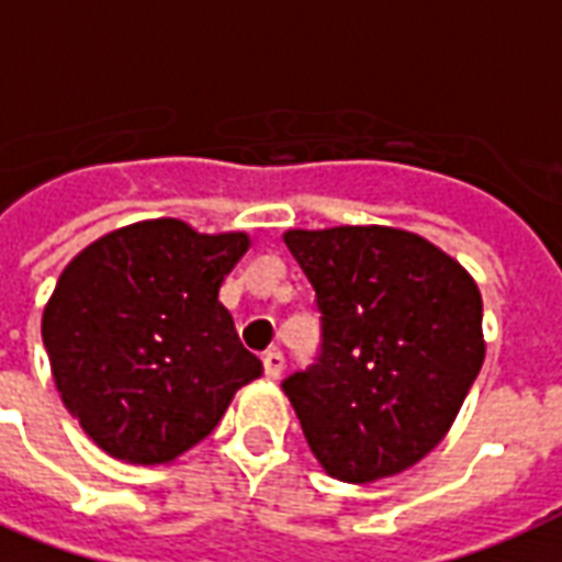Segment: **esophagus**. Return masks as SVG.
I'll return each mask as SVG.
<instances>
[{"mask_svg": "<svg viewBox=\"0 0 562 562\" xmlns=\"http://www.w3.org/2000/svg\"><path fill=\"white\" fill-rule=\"evenodd\" d=\"M262 364H265V375H268V379H280L282 368H285V359H282L280 350H268L265 352Z\"/></svg>", "mask_w": 562, "mask_h": 562, "instance_id": "obj_1", "label": "esophagus"}]
</instances>
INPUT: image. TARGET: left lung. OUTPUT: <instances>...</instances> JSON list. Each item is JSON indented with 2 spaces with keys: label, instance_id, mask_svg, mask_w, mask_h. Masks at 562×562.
Wrapping results in <instances>:
<instances>
[{
  "label": "left lung",
  "instance_id": "1",
  "mask_svg": "<svg viewBox=\"0 0 562 562\" xmlns=\"http://www.w3.org/2000/svg\"><path fill=\"white\" fill-rule=\"evenodd\" d=\"M321 308V356L282 391L333 479L370 484L423 461L481 364V291L467 268L400 227L285 229Z\"/></svg>",
  "mask_w": 562,
  "mask_h": 562
}]
</instances>
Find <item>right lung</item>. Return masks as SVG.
I'll return each instance as SVG.
<instances>
[{
	"label": "right lung",
	"mask_w": 562,
	"mask_h": 562,
	"mask_svg": "<svg viewBox=\"0 0 562 562\" xmlns=\"http://www.w3.org/2000/svg\"><path fill=\"white\" fill-rule=\"evenodd\" d=\"M247 247V233L151 218L95 238L66 265L43 308V344L66 411L99 449L171 463L262 375L218 300Z\"/></svg>",
	"instance_id": "1"
}]
</instances>
